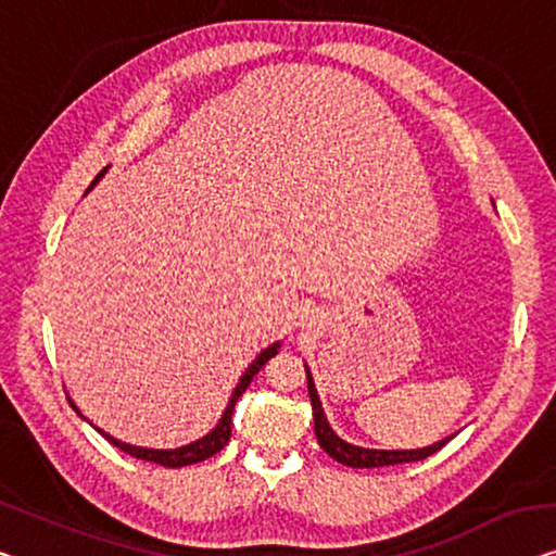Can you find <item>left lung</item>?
<instances>
[{"instance_id":"1","label":"left lung","mask_w":556,"mask_h":556,"mask_svg":"<svg viewBox=\"0 0 556 556\" xmlns=\"http://www.w3.org/2000/svg\"><path fill=\"white\" fill-rule=\"evenodd\" d=\"M304 371H306V387H309V400H312V412H314V434H317V442L321 450H325L329 457L337 459L339 464H346V467H354V469H371V467H389V464L419 462V459H427L429 454L442 450V446L454 437L452 434L446 439H439V442L429 446H419V450H369V446L344 442V439L339 437L327 421V414L321 409V400L306 364H304Z\"/></svg>"}]
</instances>
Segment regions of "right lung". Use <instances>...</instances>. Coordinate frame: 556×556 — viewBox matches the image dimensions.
Returning <instances> with one entry per match:
<instances>
[{"instance_id": "1", "label": "right lung", "mask_w": 556, "mask_h": 556, "mask_svg": "<svg viewBox=\"0 0 556 556\" xmlns=\"http://www.w3.org/2000/svg\"><path fill=\"white\" fill-rule=\"evenodd\" d=\"M106 169H110V167H106ZM106 169L99 172V177L92 181V185H89V189H94V185H97L99 179L104 177ZM279 346H281V342H275V344H269L267 350H262L260 354H256V359L250 364V367L244 369V375L239 377V382H237V387H235V392H231V396H229L225 412H222L217 427H214L212 432H206L204 437H199L197 442H189V444H185V446H177V450H152V446H137V444L122 442V439L106 434L104 429H99V427H97V432L102 434L104 439H110V442H112L114 446H119L122 452L131 454V457L147 459V462H154V464H162V467H169V469H179V467H187V464H197V462L210 459L212 454H217L219 450H225V444L229 442V437H231V412H235L237 400L244 394V389L250 387V382L254 379L256 371H260V369L264 367V362H269L271 357H275ZM70 402H72V400H70ZM72 407L77 409V404L72 402ZM77 414H79L81 419H87L85 414H81L79 409H77Z\"/></svg>"}]
</instances>
